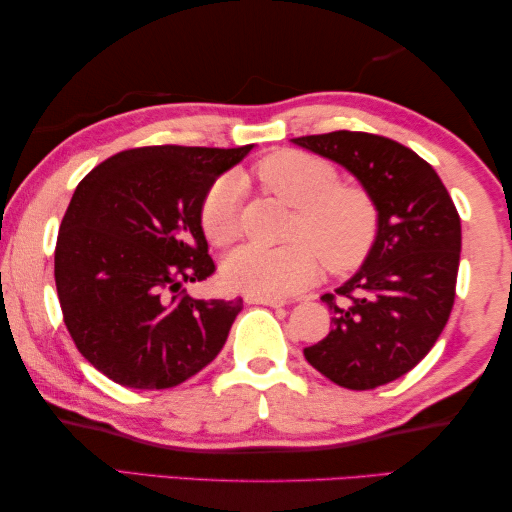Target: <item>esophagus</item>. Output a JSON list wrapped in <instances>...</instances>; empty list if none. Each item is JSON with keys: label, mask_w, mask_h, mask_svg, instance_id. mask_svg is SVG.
I'll use <instances>...</instances> for the list:
<instances>
[{"label": "esophagus", "mask_w": 512, "mask_h": 512, "mask_svg": "<svg viewBox=\"0 0 512 512\" xmlns=\"http://www.w3.org/2000/svg\"><path fill=\"white\" fill-rule=\"evenodd\" d=\"M247 304H263V306H272V308H281L286 306V299H279V297H245Z\"/></svg>", "instance_id": "34e87169"}]
</instances>
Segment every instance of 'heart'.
Listing matches in <instances>:
<instances>
[{"label":"heart","instance_id":"1","mask_svg":"<svg viewBox=\"0 0 512 512\" xmlns=\"http://www.w3.org/2000/svg\"><path fill=\"white\" fill-rule=\"evenodd\" d=\"M251 177L295 208L286 247L247 245L224 263V281L251 297H288L311 286L320 265L331 272L356 267L379 233V208L358 181H340L333 163L301 149H279ZM199 224L208 242L229 247L240 236V183L215 181L201 199Z\"/></svg>","mask_w":512,"mask_h":512}]
</instances>
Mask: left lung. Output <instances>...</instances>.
I'll return each instance as SVG.
<instances>
[{
  "label": "left lung",
  "instance_id": "8db88e82",
  "mask_svg": "<svg viewBox=\"0 0 512 512\" xmlns=\"http://www.w3.org/2000/svg\"><path fill=\"white\" fill-rule=\"evenodd\" d=\"M292 142L345 165L379 208L365 265L322 297L333 331L304 356L340 388H379L413 370L445 329L456 299L460 215L438 172L397 140L331 131Z\"/></svg>",
  "mask_w": 512,
  "mask_h": 512
}]
</instances>
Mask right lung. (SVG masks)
Listing matches in <instances>:
<instances>
[{
	"label": "right lung",
	"instance_id": "right-lung-1",
	"mask_svg": "<svg viewBox=\"0 0 512 512\" xmlns=\"http://www.w3.org/2000/svg\"><path fill=\"white\" fill-rule=\"evenodd\" d=\"M249 149H124L74 190L56 238V292L79 354L111 381L167 390L220 354L242 299H192L181 286L215 274L199 206Z\"/></svg>",
	"mask_w": 512,
	"mask_h": 512
}]
</instances>
